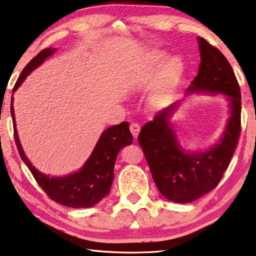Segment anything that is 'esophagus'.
<instances>
[{"instance_id": "obj_1", "label": "esophagus", "mask_w": 256, "mask_h": 256, "mask_svg": "<svg viewBox=\"0 0 256 256\" xmlns=\"http://www.w3.org/2000/svg\"><path fill=\"white\" fill-rule=\"evenodd\" d=\"M140 128H141L140 124H138V123H131V125H130V131H131L134 138H138V132H140Z\"/></svg>"}]
</instances>
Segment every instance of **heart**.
Here are the masks:
<instances>
[{
    "mask_svg": "<svg viewBox=\"0 0 256 256\" xmlns=\"http://www.w3.org/2000/svg\"><path fill=\"white\" fill-rule=\"evenodd\" d=\"M152 62L156 64H160L164 60V54L154 51L151 54ZM181 74H182V64L179 59H171L164 68L161 74L160 80V90L159 94L162 98H166L170 94V92L174 90V87L179 82Z\"/></svg>",
    "mask_w": 256,
    "mask_h": 256,
    "instance_id": "heart-1",
    "label": "heart"
}]
</instances>
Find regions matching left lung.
<instances>
[{
  "label": "left lung",
  "instance_id": "1",
  "mask_svg": "<svg viewBox=\"0 0 256 256\" xmlns=\"http://www.w3.org/2000/svg\"><path fill=\"white\" fill-rule=\"evenodd\" d=\"M202 62L188 92L228 96L230 118L220 142L206 152L186 153L169 126L178 103L159 110L138 136L159 192L174 202H190L216 187L228 168L240 136V90L228 60L207 40L198 38Z\"/></svg>",
  "mask_w": 256,
  "mask_h": 256
}]
</instances>
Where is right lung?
<instances>
[{
    "label": "right lung",
    "mask_w": 256,
    "mask_h": 256,
    "mask_svg": "<svg viewBox=\"0 0 256 256\" xmlns=\"http://www.w3.org/2000/svg\"><path fill=\"white\" fill-rule=\"evenodd\" d=\"M54 48H46L32 58L18 76L13 87V92L21 85L26 76L42 64L49 56L54 52ZM11 115L14 130V140L21 159L30 169L36 182L42 188L47 196L56 202L72 208H88L100 202L106 194H110V186L114 179V164L120 148L130 146L133 136L128 128V123L123 122L114 125L102 134L90 159L77 172L66 176H49L39 172L23 152L16 130L14 110H13V95L11 100Z\"/></svg>",
    "instance_id": "1"
}]
</instances>
